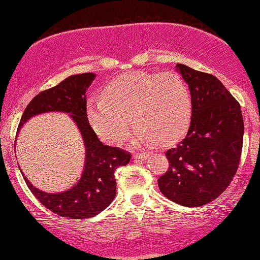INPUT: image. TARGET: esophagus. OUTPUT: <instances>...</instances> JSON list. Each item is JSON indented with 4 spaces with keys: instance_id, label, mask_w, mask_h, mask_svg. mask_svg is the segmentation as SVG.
Returning <instances> with one entry per match:
<instances>
[{
    "instance_id": "34e87169",
    "label": "esophagus",
    "mask_w": 260,
    "mask_h": 260,
    "mask_svg": "<svg viewBox=\"0 0 260 260\" xmlns=\"http://www.w3.org/2000/svg\"><path fill=\"white\" fill-rule=\"evenodd\" d=\"M147 155H148V154H145V153H134V154H133V157H134V159L144 160L145 157H147Z\"/></svg>"
}]
</instances>
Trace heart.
Wrapping results in <instances>:
<instances>
[{
	"label": "heart",
	"mask_w": 260,
	"mask_h": 260,
	"mask_svg": "<svg viewBox=\"0 0 260 260\" xmlns=\"http://www.w3.org/2000/svg\"><path fill=\"white\" fill-rule=\"evenodd\" d=\"M86 115L95 133L109 144H121L133 123L139 127L134 144L154 138L177 139L189 124L192 96L181 76L174 72H131L110 82L104 96H91Z\"/></svg>",
	"instance_id": "obj_1"
}]
</instances>
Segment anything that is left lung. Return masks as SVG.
Returning <instances> with one entry per match:
<instances>
[{"label":"left lung","instance_id":"left-lung-1","mask_svg":"<svg viewBox=\"0 0 260 260\" xmlns=\"http://www.w3.org/2000/svg\"><path fill=\"white\" fill-rule=\"evenodd\" d=\"M192 96L187 136L165 155L169 170L157 184L170 201L194 208L216 199L236 175L243 144L238 101L213 74L176 64Z\"/></svg>","mask_w":260,"mask_h":260}]
</instances>
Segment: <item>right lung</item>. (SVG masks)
<instances>
[{
	"label": "right lung",
	"instance_id": "add662e5",
	"mask_svg": "<svg viewBox=\"0 0 260 260\" xmlns=\"http://www.w3.org/2000/svg\"><path fill=\"white\" fill-rule=\"evenodd\" d=\"M94 79V73L74 74L53 88L39 92L26 106L18 126L19 132L32 116L58 111L70 113L78 127L85 147V164L82 177L73 187L64 192L46 193L23 176L26 186L44 207L67 219H88L109 207L116 196V169L131 160L127 151L104 145L89 124L85 91Z\"/></svg>",
	"mask_w": 260,
	"mask_h": 260
}]
</instances>
